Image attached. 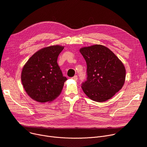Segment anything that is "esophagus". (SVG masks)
<instances>
[{
    "label": "esophagus",
    "mask_w": 147,
    "mask_h": 147,
    "mask_svg": "<svg viewBox=\"0 0 147 147\" xmlns=\"http://www.w3.org/2000/svg\"><path fill=\"white\" fill-rule=\"evenodd\" d=\"M72 79L75 80H78V76H74V77H73Z\"/></svg>",
    "instance_id": "esophagus-1"
}]
</instances>
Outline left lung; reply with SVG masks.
Returning <instances> with one entry per match:
<instances>
[{
	"label": "left lung",
	"mask_w": 147,
	"mask_h": 147,
	"mask_svg": "<svg viewBox=\"0 0 147 147\" xmlns=\"http://www.w3.org/2000/svg\"><path fill=\"white\" fill-rule=\"evenodd\" d=\"M80 52L87 64V80L82 84L84 93L99 102L111 98L125 83L124 65L111 50L101 45L82 48Z\"/></svg>",
	"instance_id": "obj_1"
}]
</instances>
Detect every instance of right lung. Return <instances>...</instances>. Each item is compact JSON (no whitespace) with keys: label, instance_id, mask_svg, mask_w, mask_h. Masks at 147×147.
Segmentation results:
<instances>
[{"label":"right lung","instance_id":"right-lung-1","mask_svg":"<svg viewBox=\"0 0 147 147\" xmlns=\"http://www.w3.org/2000/svg\"><path fill=\"white\" fill-rule=\"evenodd\" d=\"M64 46L54 45L36 52L22 68L21 81L28 95L39 102H51L58 97L67 80L57 63Z\"/></svg>","mask_w":147,"mask_h":147}]
</instances>
